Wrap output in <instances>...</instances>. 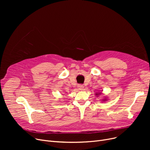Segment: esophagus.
Listing matches in <instances>:
<instances>
[{"instance_id": "34e87169", "label": "esophagus", "mask_w": 150, "mask_h": 150, "mask_svg": "<svg viewBox=\"0 0 150 150\" xmlns=\"http://www.w3.org/2000/svg\"><path fill=\"white\" fill-rule=\"evenodd\" d=\"M78 89H79V90L82 91V90H83V89H84V86H83V85H81V84L78 85Z\"/></svg>"}]
</instances>
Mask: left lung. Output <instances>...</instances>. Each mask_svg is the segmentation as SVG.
<instances>
[{"mask_svg":"<svg viewBox=\"0 0 150 150\" xmlns=\"http://www.w3.org/2000/svg\"><path fill=\"white\" fill-rule=\"evenodd\" d=\"M100 94H101V92H98V93H96V95L98 96L100 95ZM106 100H107L106 98H105V99H103V101H106Z\"/></svg>","mask_w":150,"mask_h":150,"instance_id":"8db88e82","label":"left lung"}]
</instances>
